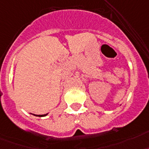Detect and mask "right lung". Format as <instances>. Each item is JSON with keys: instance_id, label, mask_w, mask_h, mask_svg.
I'll use <instances>...</instances> for the list:
<instances>
[{"instance_id": "right-lung-1", "label": "right lung", "mask_w": 149, "mask_h": 149, "mask_svg": "<svg viewBox=\"0 0 149 149\" xmlns=\"http://www.w3.org/2000/svg\"><path fill=\"white\" fill-rule=\"evenodd\" d=\"M34 115V114H33ZM47 114H44V115H34V116H40V117H41V116H47Z\"/></svg>"}]
</instances>
